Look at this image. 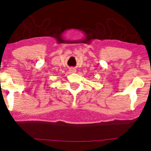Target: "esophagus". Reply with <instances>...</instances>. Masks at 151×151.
I'll return each instance as SVG.
<instances>
[{
  "mask_svg": "<svg viewBox=\"0 0 151 151\" xmlns=\"http://www.w3.org/2000/svg\"><path fill=\"white\" fill-rule=\"evenodd\" d=\"M69 71L71 72V73H76V69H74V68H71V69H69Z\"/></svg>",
  "mask_w": 151,
  "mask_h": 151,
  "instance_id": "34e87169",
  "label": "esophagus"
}]
</instances>
